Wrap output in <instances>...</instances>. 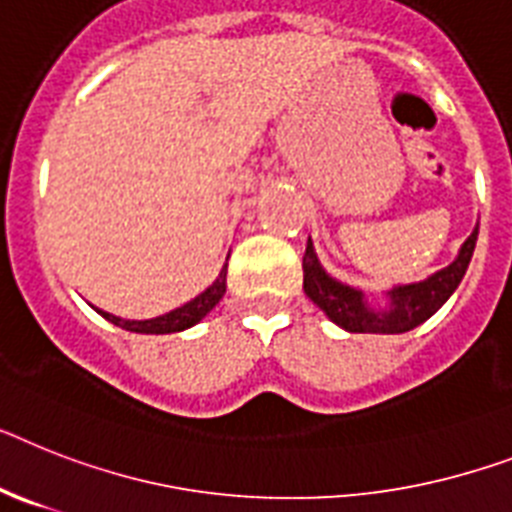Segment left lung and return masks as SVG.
Returning <instances> with one entry per match:
<instances>
[{"instance_id":"obj_1","label":"left lung","mask_w":512,"mask_h":512,"mask_svg":"<svg viewBox=\"0 0 512 512\" xmlns=\"http://www.w3.org/2000/svg\"><path fill=\"white\" fill-rule=\"evenodd\" d=\"M479 225L460 246L453 264L434 272L421 282L395 285L384 290V303H369V295L335 280L319 261L314 243L308 238L306 256H303V290L316 306L329 316L345 332H363V335H403L418 324H424L445 306L447 298L458 290L463 274H466L471 256H474ZM377 301V298H374Z\"/></svg>"}]
</instances>
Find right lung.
<instances>
[{
  "instance_id": "1",
  "label": "right lung",
  "mask_w": 512,
  "mask_h": 512,
  "mask_svg": "<svg viewBox=\"0 0 512 512\" xmlns=\"http://www.w3.org/2000/svg\"><path fill=\"white\" fill-rule=\"evenodd\" d=\"M227 290V264L222 266V272L204 293H198L193 301L183 303L180 308H172L167 314L154 316V319H120V316L109 314V311H101L96 308L107 322L117 324V327L128 329V332H138V335H172V332H183V329H190L193 324H198L209 314L211 308L222 301V295Z\"/></svg>"
}]
</instances>
